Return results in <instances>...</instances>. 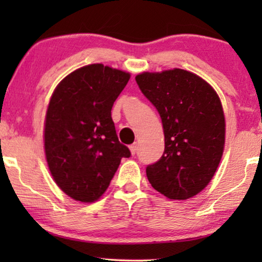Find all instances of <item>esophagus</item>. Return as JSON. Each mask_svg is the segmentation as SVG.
<instances>
[{"instance_id":"34e87169","label":"esophagus","mask_w":262,"mask_h":262,"mask_svg":"<svg viewBox=\"0 0 262 262\" xmlns=\"http://www.w3.org/2000/svg\"><path fill=\"white\" fill-rule=\"evenodd\" d=\"M137 150H138V145H137V144H132V145H130V151H131L132 155H135V154L137 152Z\"/></svg>"}]
</instances>
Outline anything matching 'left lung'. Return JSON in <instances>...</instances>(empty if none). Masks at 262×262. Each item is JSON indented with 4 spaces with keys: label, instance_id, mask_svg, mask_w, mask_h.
Segmentation results:
<instances>
[{
    "label": "left lung",
    "instance_id": "obj_1",
    "mask_svg": "<svg viewBox=\"0 0 262 262\" xmlns=\"http://www.w3.org/2000/svg\"><path fill=\"white\" fill-rule=\"evenodd\" d=\"M136 82L159 111L164 132L163 155L146 167L148 180L167 198H192L211 181L223 155L221 100L206 81L187 70L143 73Z\"/></svg>",
    "mask_w": 262,
    "mask_h": 262
}]
</instances>
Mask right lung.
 Instances as JSON below:
<instances>
[{
	"label": "right lung",
	"instance_id": "obj_1",
	"mask_svg": "<svg viewBox=\"0 0 262 262\" xmlns=\"http://www.w3.org/2000/svg\"><path fill=\"white\" fill-rule=\"evenodd\" d=\"M130 74L91 64L73 71L57 85L45 118L44 145L49 169L62 191L82 203L101 196L123 157L111 117L113 103Z\"/></svg>",
	"mask_w": 262,
	"mask_h": 262
}]
</instances>
